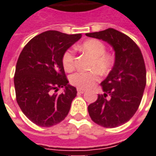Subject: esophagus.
I'll use <instances>...</instances> for the list:
<instances>
[{
  "label": "esophagus",
  "instance_id": "34e87169",
  "mask_svg": "<svg viewBox=\"0 0 156 156\" xmlns=\"http://www.w3.org/2000/svg\"><path fill=\"white\" fill-rule=\"evenodd\" d=\"M85 92V89H78V93L79 94H83Z\"/></svg>",
  "mask_w": 156,
  "mask_h": 156
}]
</instances>
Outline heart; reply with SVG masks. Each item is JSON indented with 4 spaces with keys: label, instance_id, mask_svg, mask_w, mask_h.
Returning <instances> with one entry per match:
<instances>
[{
    "label": "heart",
    "instance_id": "b5f03b06",
    "mask_svg": "<svg viewBox=\"0 0 156 156\" xmlns=\"http://www.w3.org/2000/svg\"><path fill=\"white\" fill-rule=\"evenodd\" d=\"M79 48L82 51L89 53L93 57L91 68L97 69L103 74L108 73L112 70L115 62V58L112 54L105 52V44L101 40L97 39L86 40ZM62 62L65 71L71 72L73 70L75 66L73 50L69 49L64 52ZM98 71L92 70L89 72H77L70 76V83L79 89H89L100 80V73Z\"/></svg>",
    "mask_w": 156,
    "mask_h": 156
}]
</instances>
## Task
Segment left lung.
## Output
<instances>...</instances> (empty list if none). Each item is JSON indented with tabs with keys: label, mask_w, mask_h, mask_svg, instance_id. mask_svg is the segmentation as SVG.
<instances>
[{
	"label": "left lung",
	"mask_w": 156,
	"mask_h": 156,
	"mask_svg": "<svg viewBox=\"0 0 156 156\" xmlns=\"http://www.w3.org/2000/svg\"><path fill=\"white\" fill-rule=\"evenodd\" d=\"M115 51V63L101 85L104 91L88 106L91 119L104 127H119L131 119L139 108L146 85V69L141 51L131 38L114 29L89 33Z\"/></svg>",
	"instance_id": "obj_1"
}]
</instances>
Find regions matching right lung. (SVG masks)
<instances>
[{
	"label": "right lung",
	"instance_id": "add662e5",
	"mask_svg": "<svg viewBox=\"0 0 156 156\" xmlns=\"http://www.w3.org/2000/svg\"><path fill=\"white\" fill-rule=\"evenodd\" d=\"M82 37L55 30L34 37L19 55L14 75L16 100L32 122L51 127L65 119L77 89L68 84L62 66V55ZM59 87L64 92L53 93Z\"/></svg>",
	"mask_w": 156,
	"mask_h": 156
}]
</instances>
